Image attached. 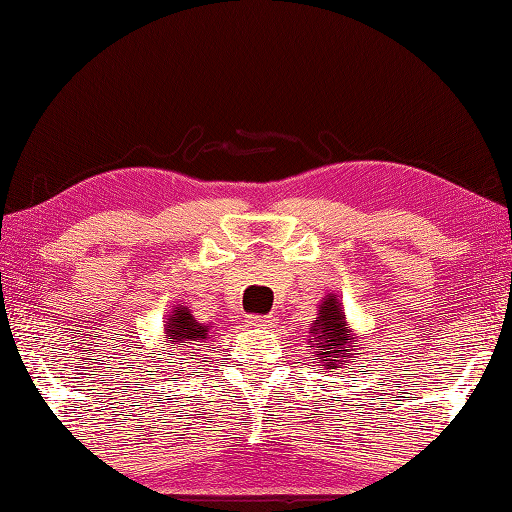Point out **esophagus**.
Wrapping results in <instances>:
<instances>
[{
    "mask_svg": "<svg viewBox=\"0 0 512 512\" xmlns=\"http://www.w3.org/2000/svg\"><path fill=\"white\" fill-rule=\"evenodd\" d=\"M247 324H249L251 328H272V326L276 324V317H274V315H265V317H261V315H249V317H247Z\"/></svg>",
    "mask_w": 512,
    "mask_h": 512,
    "instance_id": "esophagus-1",
    "label": "esophagus"
}]
</instances>
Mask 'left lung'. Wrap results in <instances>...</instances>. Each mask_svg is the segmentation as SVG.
I'll return each instance as SVG.
<instances>
[{"label":"left lung","instance_id":"obj_1","mask_svg":"<svg viewBox=\"0 0 512 512\" xmlns=\"http://www.w3.org/2000/svg\"><path fill=\"white\" fill-rule=\"evenodd\" d=\"M312 348H315V360L321 369H344L348 357L355 353L353 342L357 337L346 324V315L342 312V303L335 297H326L319 306V315L310 328Z\"/></svg>","mask_w":512,"mask_h":512}]
</instances>
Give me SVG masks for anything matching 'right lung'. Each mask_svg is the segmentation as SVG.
I'll return each mask as SVG.
<instances>
[{
  "instance_id": "add662e5",
  "label": "right lung",
  "mask_w": 512,
  "mask_h": 512,
  "mask_svg": "<svg viewBox=\"0 0 512 512\" xmlns=\"http://www.w3.org/2000/svg\"><path fill=\"white\" fill-rule=\"evenodd\" d=\"M209 337H211V326L200 324V321L191 315V310L184 306H177L173 310V315H170L166 321V339L170 344H179L182 351L188 344L200 346Z\"/></svg>"
}]
</instances>
